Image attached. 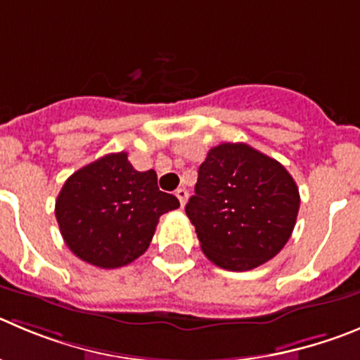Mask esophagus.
Masks as SVG:
<instances>
[{"mask_svg": "<svg viewBox=\"0 0 360 360\" xmlns=\"http://www.w3.org/2000/svg\"><path fill=\"white\" fill-rule=\"evenodd\" d=\"M176 197H177V199H179V202H181V207H183L184 204H186V199H188V191L184 190V188H177V190H176Z\"/></svg>", "mask_w": 360, "mask_h": 360, "instance_id": "obj_1", "label": "esophagus"}]
</instances>
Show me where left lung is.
I'll use <instances>...</instances> for the list:
<instances>
[{"label":"left lung","instance_id":"obj_1","mask_svg":"<svg viewBox=\"0 0 360 360\" xmlns=\"http://www.w3.org/2000/svg\"><path fill=\"white\" fill-rule=\"evenodd\" d=\"M298 207L297 183L277 160L247 143H220L199 167L184 211L211 263L247 271L282 250Z\"/></svg>","mask_w":360,"mask_h":360}]
</instances>
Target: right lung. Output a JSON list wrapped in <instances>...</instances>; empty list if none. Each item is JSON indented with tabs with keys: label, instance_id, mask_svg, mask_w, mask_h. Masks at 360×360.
Returning <instances> with one entry per match:
<instances>
[{
	"label": "right lung",
	"instance_id": "1",
	"mask_svg": "<svg viewBox=\"0 0 360 360\" xmlns=\"http://www.w3.org/2000/svg\"><path fill=\"white\" fill-rule=\"evenodd\" d=\"M177 207L179 200L158 188L154 170L139 172L127 153H113L65 181L55 214L74 256L110 270L142 256L161 214Z\"/></svg>",
	"mask_w": 360,
	"mask_h": 360
}]
</instances>
